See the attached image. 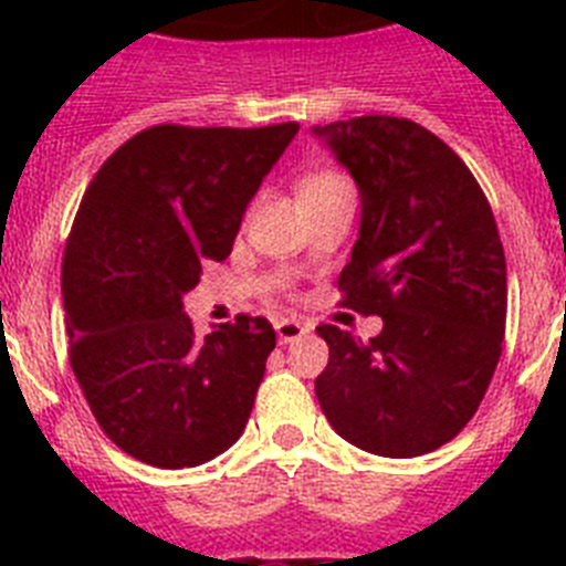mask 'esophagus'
I'll return each mask as SVG.
<instances>
[{"label": "esophagus", "instance_id": "esophagus-1", "mask_svg": "<svg viewBox=\"0 0 566 566\" xmlns=\"http://www.w3.org/2000/svg\"><path fill=\"white\" fill-rule=\"evenodd\" d=\"M274 332H277V343L286 345V343H294V339H300L303 334H308V326L306 323H300V319H277L274 323Z\"/></svg>", "mask_w": 566, "mask_h": 566}]
</instances>
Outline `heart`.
I'll return each instance as SVG.
<instances>
[{
  "label": "heart",
  "mask_w": 566,
  "mask_h": 566,
  "mask_svg": "<svg viewBox=\"0 0 566 566\" xmlns=\"http://www.w3.org/2000/svg\"><path fill=\"white\" fill-rule=\"evenodd\" d=\"M337 184H345L339 175L334 172H314L308 178H303L300 184V192H317V189H328V187H337Z\"/></svg>",
  "instance_id": "obj_1"
}]
</instances>
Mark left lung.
<instances>
[{"label":"left lung","mask_w":566,"mask_h":566,"mask_svg":"<svg viewBox=\"0 0 566 566\" xmlns=\"http://www.w3.org/2000/svg\"><path fill=\"white\" fill-rule=\"evenodd\" d=\"M359 189L343 306L382 317L368 343L319 326V408L345 442L411 459L473 419L502 357L507 263L473 172L431 129L394 115L312 127Z\"/></svg>","instance_id":"left-lung-1"}]
</instances>
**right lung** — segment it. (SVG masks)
Returning <instances> with one entry per match:
<instances>
[{
  "label": "right lung",
  "mask_w": 566,
  "mask_h": 566,
  "mask_svg": "<svg viewBox=\"0 0 566 566\" xmlns=\"http://www.w3.org/2000/svg\"><path fill=\"white\" fill-rule=\"evenodd\" d=\"M300 124L142 129L82 198L62 260L70 365L124 453L195 468L238 442L274 348L269 319L238 314L198 337L184 294L227 260L243 212Z\"/></svg>",
  "instance_id": "1"
}]
</instances>
